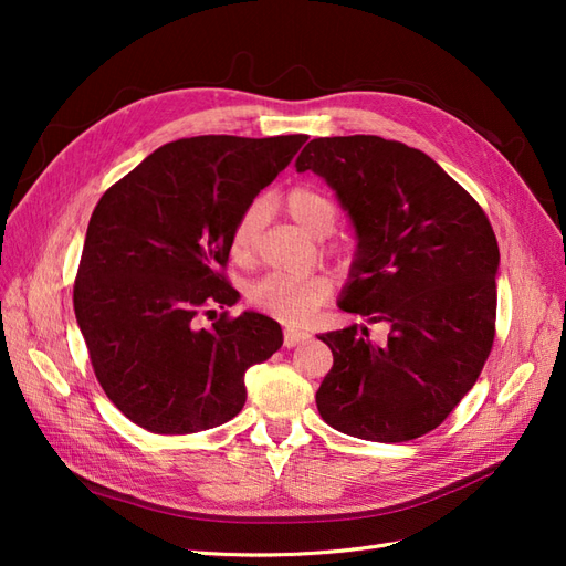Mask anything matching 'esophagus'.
<instances>
[{"mask_svg": "<svg viewBox=\"0 0 566 566\" xmlns=\"http://www.w3.org/2000/svg\"><path fill=\"white\" fill-rule=\"evenodd\" d=\"M310 339V333L306 331H297V328H285V335H283V345L290 349V347H297L302 345V342Z\"/></svg>", "mask_w": 566, "mask_h": 566, "instance_id": "1", "label": "esophagus"}]
</instances>
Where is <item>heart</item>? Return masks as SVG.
<instances>
[{
  "mask_svg": "<svg viewBox=\"0 0 566 566\" xmlns=\"http://www.w3.org/2000/svg\"><path fill=\"white\" fill-rule=\"evenodd\" d=\"M285 212L295 221L300 229L310 235L323 238L337 227L339 210L331 196H325L312 186H297L287 191ZM262 202L254 200L235 219V224L229 233V254L235 262H250L256 235L262 227ZM333 281L325 273H310V276H283V273H269L250 285L248 300L256 312H262L271 318L297 325L310 321L321 304L331 297Z\"/></svg>",
  "mask_w": 566,
  "mask_h": 566,
  "instance_id": "obj_1",
  "label": "heart"
}]
</instances>
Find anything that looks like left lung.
Instances as JSON below:
<instances>
[{
  "label": "left lung",
  "mask_w": 566,
  "mask_h": 566,
  "mask_svg": "<svg viewBox=\"0 0 566 566\" xmlns=\"http://www.w3.org/2000/svg\"><path fill=\"white\" fill-rule=\"evenodd\" d=\"M295 165L328 181L356 229L339 310L389 325L382 345L358 325L318 335L333 352L321 418L382 443L432 432L493 347L501 252L489 217L430 156L382 136H321Z\"/></svg>",
  "instance_id": "8db88e82"
}]
</instances>
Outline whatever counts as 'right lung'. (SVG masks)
<instances>
[{"label":"right lung","instance_id":"add662e5","mask_svg":"<svg viewBox=\"0 0 566 566\" xmlns=\"http://www.w3.org/2000/svg\"><path fill=\"white\" fill-rule=\"evenodd\" d=\"M306 134H208L165 144L101 196L73 290L77 325L106 397L156 434L224 424L243 375L283 345L281 325L235 304L224 276L235 219L295 158Z\"/></svg>","mask_w":566,"mask_h":566}]
</instances>
